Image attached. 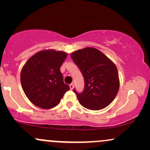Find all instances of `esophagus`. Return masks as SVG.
<instances>
[{
  "mask_svg": "<svg viewBox=\"0 0 150 150\" xmlns=\"http://www.w3.org/2000/svg\"><path fill=\"white\" fill-rule=\"evenodd\" d=\"M69 86H70V89H73L74 88V84H73V83H71Z\"/></svg>",
  "mask_w": 150,
  "mask_h": 150,
  "instance_id": "obj_1",
  "label": "esophagus"
}]
</instances>
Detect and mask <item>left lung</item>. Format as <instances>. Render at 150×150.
<instances>
[{"label":"left lung","mask_w":150,"mask_h":150,"mask_svg":"<svg viewBox=\"0 0 150 150\" xmlns=\"http://www.w3.org/2000/svg\"><path fill=\"white\" fill-rule=\"evenodd\" d=\"M70 56L85 80L82 92L73 89L80 104L90 110L108 106L119 89L118 70L114 63L100 51L91 47L75 51Z\"/></svg>","instance_id":"left-lung-1"}]
</instances>
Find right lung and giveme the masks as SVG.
I'll return each instance as SVG.
<instances>
[{"instance_id": "obj_1", "label": "right lung", "mask_w": 150, "mask_h": 150, "mask_svg": "<svg viewBox=\"0 0 150 150\" xmlns=\"http://www.w3.org/2000/svg\"><path fill=\"white\" fill-rule=\"evenodd\" d=\"M67 53L55 50L39 51L24 65L20 75L24 92L35 106L49 109L59 104L70 89L63 82L61 65Z\"/></svg>"}]
</instances>
